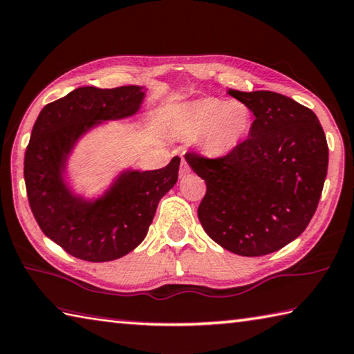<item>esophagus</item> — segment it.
<instances>
[{"label":"esophagus","mask_w":354,"mask_h":354,"mask_svg":"<svg viewBox=\"0 0 354 354\" xmlns=\"http://www.w3.org/2000/svg\"><path fill=\"white\" fill-rule=\"evenodd\" d=\"M191 172V168L188 162H186L185 158H182V163H180V177H185L186 174H189Z\"/></svg>","instance_id":"1"}]
</instances>
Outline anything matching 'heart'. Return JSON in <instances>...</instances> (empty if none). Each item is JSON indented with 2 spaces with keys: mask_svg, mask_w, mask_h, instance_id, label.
<instances>
[{
  "mask_svg": "<svg viewBox=\"0 0 354 354\" xmlns=\"http://www.w3.org/2000/svg\"><path fill=\"white\" fill-rule=\"evenodd\" d=\"M252 120V109L245 102L205 97L178 104L171 115V129L180 137L196 138L206 156L223 157L245 142Z\"/></svg>",
  "mask_w": 354,
  "mask_h": 354,
  "instance_id": "b5f03b06",
  "label": "heart"
}]
</instances>
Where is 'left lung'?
<instances>
[{"mask_svg": "<svg viewBox=\"0 0 354 354\" xmlns=\"http://www.w3.org/2000/svg\"><path fill=\"white\" fill-rule=\"evenodd\" d=\"M228 94L252 109L248 138L209 160L185 158L206 183L197 214L216 243L256 257L297 239L315 216L328 169V145L315 112L271 91Z\"/></svg>", "mask_w": 354, "mask_h": 354, "instance_id": "8db88e82", "label": "left lung"}]
</instances>
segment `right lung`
I'll return each mask as SVG.
<instances>
[{"label":"right lung","mask_w":354,"mask_h":354,"mask_svg":"<svg viewBox=\"0 0 354 354\" xmlns=\"http://www.w3.org/2000/svg\"><path fill=\"white\" fill-rule=\"evenodd\" d=\"M145 98V86H83L46 104L33 124L24 156L30 209L44 234L73 257L109 262L136 250L160 198L177 183L178 157L162 169H122L94 197L77 192L69 180L71 156L83 137L134 117Z\"/></svg>","instance_id":"right-lung-1"}]
</instances>
